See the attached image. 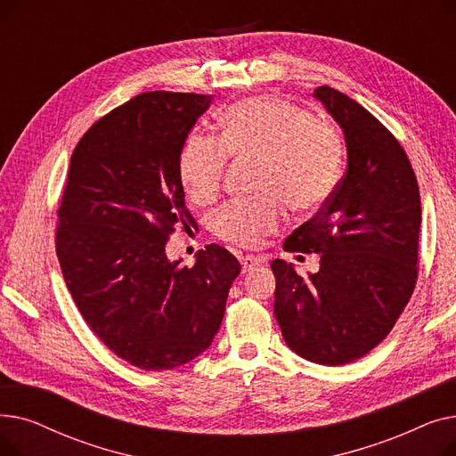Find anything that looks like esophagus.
<instances>
[{
  "instance_id": "esophagus-1",
  "label": "esophagus",
  "mask_w": 456,
  "mask_h": 456,
  "mask_svg": "<svg viewBox=\"0 0 456 456\" xmlns=\"http://www.w3.org/2000/svg\"><path fill=\"white\" fill-rule=\"evenodd\" d=\"M240 265H242V273H248L262 265V258L255 255H246V256H240Z\"/></svg>"
}]
</instances>
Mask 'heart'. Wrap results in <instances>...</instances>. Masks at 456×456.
Returning <instances> with one entry per match:
<instances>
[{"label":"heart","mask_w":456,"mask_h":456,"mask_svg":"<svg viewBox=\"0 0 456 456\" xmlns=\"http://www.w3.org/2000/svg\"><path fill=\"white\" fill-rule=\"evenodd\" d=\"M227 155L258 159L260 200L234 201L214 216L220 238L255 246L277 229L282 201L296 212H313L332 194L342 167V140L337 131L314 122L301 107L273 95H258L229 107L216 138L190 133L179 153V177L188 198L205 205L222 188Z\"/></svg>","instance_id":"heart-1"}]
</instances>
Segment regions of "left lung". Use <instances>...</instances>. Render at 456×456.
I'll use <instances>...</instances> for the list:
<instances>
[{"label":"left lung","instance_id":"left-lung-1","mask_svg":"<svg viewBox=\"0 0 456 456\" xmlns=\"http://www.w3.org/2000/svg\"><path fill=\"white\" fill-rule=\"evenodd\" d=\"M313 95L344 133L347 170L284 244L318 253L320 270L301 277L294 265L272 262L273 314L294 353L342 366L387 338L414 292L421 201L409 157L373 114L337 88Z\"/></svg>","mask_w":456,"mask_h":456}]
</instances>
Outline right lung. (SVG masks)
<instances>
[{
	"label": "right lung",
	"mask_w": 456,
	"mask_h": 456,
	"mask_svg": "<svg viewBox=\"0 0 456 456\" xmlns=\"http://www.w3.org/2000/svg\"><path fill=\"white\" fill-rule=\"evenodd\" d=\"M210 95L146 92L95 122L69 160L57 256L88 327L126 362L194 361L220 330L240 262L210 244L194 266L166 255L184 207L179 153Z\"/></svg>",
	"instance_id": "right-lung-1"
}]
</instances>
